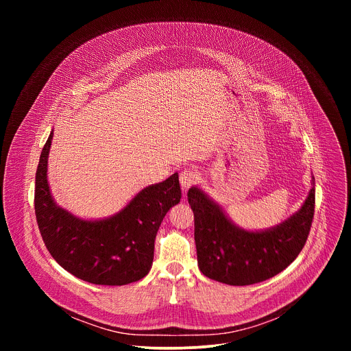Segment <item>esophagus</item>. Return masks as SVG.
I'll use <instances>...</instances> for the list:
<instances>
[{"label":"esophagus","instance_id":"obj_1","mask_svg":"<svg viewBox=\"0 0 351 351\" xmlns=\"http://www.w3.org/2000/svg\"><path fill=\"white\" fill-rule=\"evenodd\" d=\"M180 186L183 190H187L190 186H193L198 180V172L193 168H187L180 173Z\"/></svg>","mask_w":351,"mask_h":351}]
</instances>
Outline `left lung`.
Listing matches in <instances>:
<instances>
[{"label": "left lung", "mask_w": 351, "mask_h": 351, "mask_svg": "<svg viewBox=\"0 0 351 351\" xmlns=\"http://www.w3.org/2000/svg\"><path fill=\"white\" fill-rule=\"evenodd\" d=\"M187 199L194 214L199 271L226 285L247 286L278 275L302 252L314 218L315 187L298 213L264 232H247L234 226L197 187L189 189Z\"/></svg>", "instance_id": "8db88e82"}]
</instances>
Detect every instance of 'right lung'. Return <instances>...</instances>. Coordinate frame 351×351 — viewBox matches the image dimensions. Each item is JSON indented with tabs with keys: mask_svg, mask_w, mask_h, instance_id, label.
<instances>
[{
	"mask_svg": "<svg viewBox=\"0 0 351 351\" xmlns=\"http://www.w3.org/2000/svg\"><path fill=\"white\" fill-rule=\"evenodd\" d=\"M49 133L36 171L34 213L43 241L53 258L76 278L122 286L144 278L154 258V241L171 207L182 198L178 173L143 189L117 215L82 221L57 207L47 182Z\"/></svg>",
	"mask_w": 351,
	"mask_h": 351,
	"instance_id": "1",
	"label": "right lung"
}]
</instances>
